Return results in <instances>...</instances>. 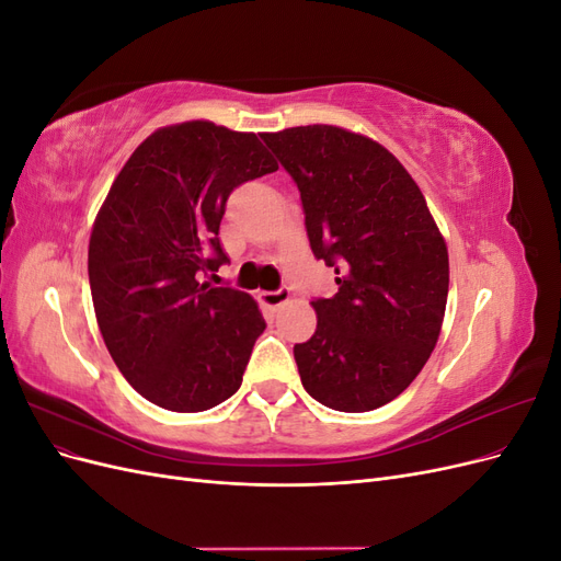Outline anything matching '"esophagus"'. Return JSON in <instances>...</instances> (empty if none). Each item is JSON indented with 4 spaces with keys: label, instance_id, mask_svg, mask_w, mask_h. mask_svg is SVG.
Returning <instances> with one entry per match:
<instances>
[{
    "label": "esophagus",
    "instance_id": "1",
    "mask_svg": "<svg viewBox=\"0 0 561 561\" xmlns=\"http://www.w3.org/2000/svg\"><path fill=\"white\" fill-rule=\"evenodd\" d=\"M287 299H290V287H285V285H280L278 290L260 293V301L264 304V307H268V309H278L280 304H285Z\"/></svg>",
    "mask_w": 561,
    "mask_h": 561
}]
</instances>
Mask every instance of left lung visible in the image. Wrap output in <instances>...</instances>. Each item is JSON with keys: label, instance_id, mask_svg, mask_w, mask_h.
<instances>
[{"label": "left lung", "instance_id": "obj_1", "mask_svg": "<svg viewBox=\"0 0 561 561\" xmlns=\"http://www.w3.org/2000/svg\"><path fill=\"white\" fill-rule=\"evenodd\" d=\"M262 140L297 184L316 260L334 297L313 299L318 328L295 344L307 393L336 412L398 398L431 358L449 293V257L412 175L379 142L336 126Z\"/></svg>", "mask_w": 561, "mask_h": 561}]
</instances>
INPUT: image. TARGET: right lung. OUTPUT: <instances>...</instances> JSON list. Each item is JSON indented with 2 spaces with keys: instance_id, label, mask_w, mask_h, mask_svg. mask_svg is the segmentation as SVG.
<instances>
[{
  "instance_id": "1",
  "label": "right lung",
  "mask_w": 561,
  "mask_h": 561,
  "mask_svg": "<svg viewBox=\"0 0 561 561\" xmlns=\"http://www.w3.org/2000/svg\"><path fill=\"white\" fill-rule=\"evenodd\" d=\"M278 171L254 133L168 126L133 151L98 213L89 280L98 328L126 381L171 412H203L241 388L266 322L236 287L201 283L229 262V194Z\"/></svg>"
}]
</instances>
